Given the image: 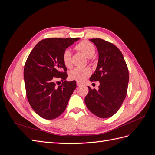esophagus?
<instances>
[{"mask_svg": "<svg viewBox=\"0 0 155 155\" xmlns=\"http://www.w3.org/2000/svg\"><path fill=\"white\" fill-rule=\"evenodd\" d=\"M76 84H77V86H78V87H80V86H81V85H82V84H81L80 82H78V81L77 82Z\"/></svg>", "mask_w": 155, "mask_h": 155, "instance_id": "1", "label": "esophagus"}]
</instances>
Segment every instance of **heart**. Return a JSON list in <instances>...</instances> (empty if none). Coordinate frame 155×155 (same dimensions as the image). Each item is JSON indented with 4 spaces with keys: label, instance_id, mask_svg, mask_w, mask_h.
<instances>
[{
    "label": "heart",
    "instance_id": "heart-1",
    "mask_svg": "<svg viewBox=\"0 0 155 155\" xmlns=\"http://www.w3.org/2000/svg\"><path fill=\"white\" fill-rule=\"evenodd\" d=\"M76 48L79 51H81L83 54H85L88 58H91L95 54L96 48L95 46L92 44L91 42L88 41H83L79 43L76 46ZM63 61L65 66L69 68L72 65V53L69 49H66L63 53L62 55ZM91 71L89 68H80L76 67L73 68L71 71L69 72V78L71 80H75L78 82H81L84 81L90 76Z\"/></svg>",
    "mask_w": 155,
    "mask_h": 155
}]
</instances>
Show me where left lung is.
Listing matches in <instances>:
<instances>
[{
  "label": "left lung",
  "instance_id": "8db88e82",
  "mask_svg": "<svg viewBox=\"0 0 155 155\" xmlns=\"http://www.w3.org/2000/svg\"><path fill=\"white\" fill-rule=\"evenodd\" d=\"M98 51V63L91 78L100 81L99 89L88 87L85 98L92 113L101 118L113 116L122 105L127 91L129 70L124 56L116 46L101 39H91Z\"/></svg>",
  "mask_w": 155,
  "mask_h": 155
}]
</instances>
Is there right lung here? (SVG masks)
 <instances>
[{"label":"right lung","instance_id":"obj_1","mask_svg":"<svg viewBox=\"0 0 155 155\" xmlns=\"http://www.w3.org/2000/svg\"><path fill=\"white\" fill-rule=\"evenodd\" d=\"M79 38H49L39 41L28 58L24 68L26 96L31 108L41 118L53 120L66 109L76 88V81H67L63 51ZM64 70V72H63ZM61 79L62 85L54 81Z\"/></svg>","mask_w":155,"mask_h":155}]
</instances>
